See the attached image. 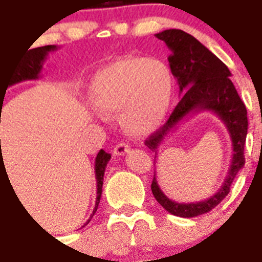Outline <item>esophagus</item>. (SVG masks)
Returning a JSON list of instances; mask_svg holds the SVG:
<instances>
[{
    "label": "esophagus",
    "mask_w": 262,
    "mask_h": 262,
    "mask_svg": "<svg viewBox=\"0 0 262 262\" xmlns=\"http://www.w3.org/2000/svg\"><path fill=\"white\" fill-rule=\"evenodd\" d=\"M127 152H129V145L125 144V142H118V144L114 146V149H113V153H114L116 156H124Z\"/></svg>",
    "instance_id": "1"
}]
</instances>
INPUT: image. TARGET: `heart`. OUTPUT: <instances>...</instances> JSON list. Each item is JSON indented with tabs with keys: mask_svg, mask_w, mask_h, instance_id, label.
<instances>
[{
	"mask_svg": "<svg viewBox=\"0 0 262 262\" xmlns=\"http://www.w3.org/2000/svg\"><path fill=\"white\" fill-rule=\"evenodd\" d=\"M175 93L172 71L164 61L122 57L93 76L89 97L101 114L120 112V124L136 137L150 135L163 125Z\"/></svg>",
	"mask_w": 262,
	"mask_h": 262,
	"instance_id": "b5f03b06",
	"label": "heart"
}]
</instances>
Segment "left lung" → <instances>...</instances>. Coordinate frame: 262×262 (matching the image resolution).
I'll return each instance as SVG.
<instances>
[{
	"mask_svg": "<svg viewBox=\"0 0 262 262\" xmlns=\"http://www.w3.org/2000/svg\"><path fill=\"white\" fill-rule=\"evenodd\" d=\"M155 36L163 40L171 51L168 61L183 97L167 122L146 138L145 145L157 155V148L161 142L171 132L175 130L183 120L201 112H212L216 114L226 126L231 140L233 157L226 179L218 192L205 201L195 203L171 201L161 191L155 172L150 188L156 201L172 215L192 218L211 211L220 205L230 192V187L239 169L245 165L244 146L248 135L246 107L229 78L231 72L226 64L193 36L180 29H167Z\"/></svg>",
	"mask_w": 262,
	"mask_h": 262,
	"instance_id": "1",
	"label": "left lung"
}]
</instances>
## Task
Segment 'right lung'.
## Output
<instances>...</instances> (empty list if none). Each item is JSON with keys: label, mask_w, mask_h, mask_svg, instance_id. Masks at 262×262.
I'll use <instances>...</instances> for the list:
<instances>
[{"label": "right lung", "mask_w": 262, "mask_h": 262, "mask_svg": "<svg viewBox=\"0 0 262 262\" xmlns=\"http://www.w3.org/2000/svg\"><path fill=\"white\" fill-rule=\"evenodd\" d=\"M31 48V47H29ZM57 50L56 46H44V47H37V48H33V50H29L25 54L24 59H21V61L16 66V69L10 72L9 76H8V82H6V87L4 94L1 93L0 101H4V97H5L6 89L8 86H13L16 83L24 82V80H36L40 78V72L42 69V63L46 61L47 56L50 52ZM112 155L107 152H105L103 149H101L98 152L97 157H95V178H97V201H95V207L93 210V214L90 215V218L87 220V222L83 225L82 227H84L87 223L90 222L93 215L97 211L98 205H99V201H101L102 195V186H103V175H105L106 165L109 163Z\"/></svg>", "instance_id": "obj_1"}]
</instances>
